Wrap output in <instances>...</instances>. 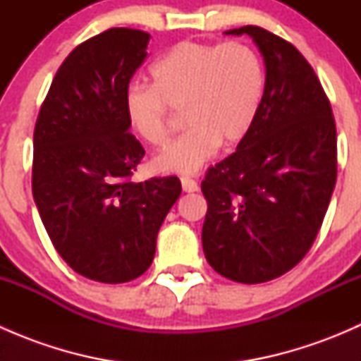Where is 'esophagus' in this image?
I'll use <instances>...</instances> for the list:
<instances>
[{"mask_svg":"<svg viewBox=\"0 0 361 361\" xmlns=\"http://www.w3.org/2000/svg\"><path fill=\"white\" fill-rule=\"evenodd\" d=\"M181 187H183L185 192H197L199 190V183L194 180V178L183 176L181 178Z\"/></svg>","mask_w":361,"mask_h":361,"instance_id":"obj_1","label":"esophagus"}]
</instances>
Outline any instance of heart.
I'll use <instances>...</instances> for the list:
<instances>
[{"label":"heart","mask_w":361,"mask_h":361,"mask_svg":"<svg viewBox=\"0 0 361 361\" xmlns=\"http://www.w3.org/2000/svg\"><path fill=\"white\" fill-rule=\"evenodd\" d=\"M152 85L134 82L123 96L134 134L152 147L166 143L173 110L188 127L152 160L159 173L192 174L218 147L234 148L248 137L265 96L264 61L245 42H180L150 68Z\"/></svg>","instance_id":"b5f03b06"}]
</instances>
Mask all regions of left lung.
Masks as SVG:
<instances>
[{
	"mask_svg": "<svg viewBox=\"0 0 361 361\" xmlns=\"http://www.w3.org/2000/svg\"><path fill=\"white\" fill-rule=\"evenodd\" d=\"M265 96L238 150L207 169L202 248L211 267L246 285L279 278L318 235L337 180V130L314 69L286 39L258 25Z\"/></svg>",
	"mask_w": 361,
	"mask_h": 361,
	"instance_id": "8db88e82",
	"label": "left lung"
}]
</instances>
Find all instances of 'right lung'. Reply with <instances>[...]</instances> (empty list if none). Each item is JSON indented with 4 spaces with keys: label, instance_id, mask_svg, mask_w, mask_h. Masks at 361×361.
I'll list each match as a JSON object with an SVG mask.
<instances>
[{
    "label": "right lung",
    "instance_id": "right-lung-1",
    "mask_svg": "<svg viewBox=\"0 0 361 361\" xmlns=\"http://www.w3.org/2000/svg\"><path fill=\"white\" fill-rule=\"evenodd\" d=\"M150 35L111 27L64 59L35 126L32 197L54 248L78 274L127 283L152 265L176 176L130 180L145 148L129 133L123 96Z\"/></svg>",
    "mask_w": 361,
    "mask_h": 361
}]
</instances>
